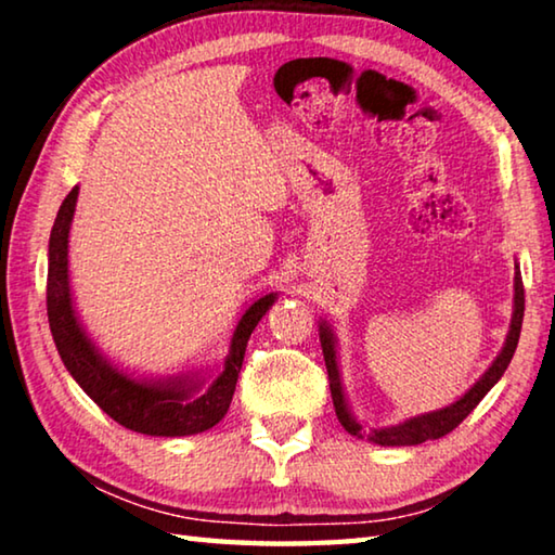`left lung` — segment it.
<instances>
[{
  "label": "left lung",
  "instance_id": "left-lung-1",
  "mask_svg": "<svg viewBox=\"0 0 555 555\" xmlns=\"http://www.w3.org/2000/svg\"><path fill=\"white\" fill-rule=\"evenodd\" d=\"M521 321H524V284H521V271H519V267H516V274H514V313H512L509 335H506V343L502 347V352L496 354V360L492 362V367L487 370L482 377L473 384V387H469V391H465V397H460L455 403H450V406L440 409V411L421 413V416H413L409 421H403V424H399V426L374 428L372 434L367 436V440H372V443H377V446H418V443H426V440L443 438L446 434H450V430L457 428L467 418V413L485 399V393L502 379L504 370L509 367L516 345H519ZM321 345H323V357H325V367H327V379H331V393H333L337 421H340L343 428L350 436L364 438L362 426L357 424L350 409H347L343 382H340V370H337L335 335L331 331V325H327L325 321L321 323Z\"/></svg>",
  "mask_w": 555,
  "mask_h": 555
}]
</instances>
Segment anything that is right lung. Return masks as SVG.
Masks as SVG:
<instances>
[{
    "label": "right lung",
    "mask_w": 555,
    "mask_h": 555,
    "mask_svg": "<svg viewBox=\"0 0 555 555\" xmlns=\"http://www.w3.org/2000/svg\"><path fill=\"white\" fill-rule=\"evenodd\" d=\"M75 203H78V185L65 195L55 215L49 240V284H46L51 335L65 370L109 418L137 434L176 438L203 434L220 424L237 387L249 335L261 315L274 306L276 294L261 296L244 311L232 333L222 372L210 384H205V379H188V374L173 379L129 377L127 372H119L115 364L107 362L75 315L68 281V234Z\"/></svg>",
    "instance_id": "obj_1"
}]
</instances>
